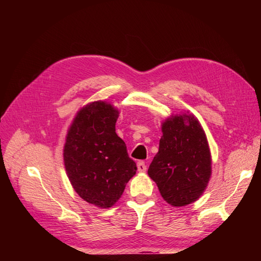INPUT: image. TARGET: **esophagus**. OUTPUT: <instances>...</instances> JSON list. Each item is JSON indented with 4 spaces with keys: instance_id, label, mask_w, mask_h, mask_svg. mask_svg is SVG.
I'll return each mask as SVG.
<instances>
[{
    "instance_id": "esophagus-1",
    "label": "esophagus",
    "mask_w": 261,
    "mask_h": 261,
    "mask_svg": "<svg viewBox=\"0 0 261 261\" xmlns=\"http://www.w3.org/2000/svg\"><path fill=\"white\" fill-rule=\"evenodd\" d=\"M137 167H138V170L140 171V173H145V171L147 170V166L146 164L143 162H138L137 163Z\"/></svg>"
}]
</instances>
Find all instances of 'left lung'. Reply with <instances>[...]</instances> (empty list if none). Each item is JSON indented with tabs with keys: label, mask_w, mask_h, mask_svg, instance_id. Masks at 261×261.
I'll use <instances>...</instances> for the list:
<instances>
[{
	"label": "left lung",
	"mask_w": 261,
	"mask_h": 261,
	"mask_svg": "<svg viewBox=\"0 0 261 261\" xmlns=\"http://www.w3.org/2000/svg\"><path fill=\"white\" fill-rule=\"evenodd\" d=\"M162 131L159 150L148 175L166 202L185 206L202 195L212 173L206 136L190 113L171 115L163 122Z\"/></svg>",
	"instance_id": "1"
}]
</instances>
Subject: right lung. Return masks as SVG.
Returning <instances> with one entry per match:
<instances>
[{"label":"right lung","instance_id":"right-lung-1","mask_svg":"<svg viewBox=\"0 0 261 261\" xmlns=\"http://www.w3.org/2000/svg\"><path fill=\"white\" fill-rule=\"evenodd\" d=\"M119 111L96 101L77 112L64 146L70 184L87 203L109 208L116 203L137 171L124 141L116 135Z\"/></svg>","mask_w":261,"mask_h":261}]
</instances>
